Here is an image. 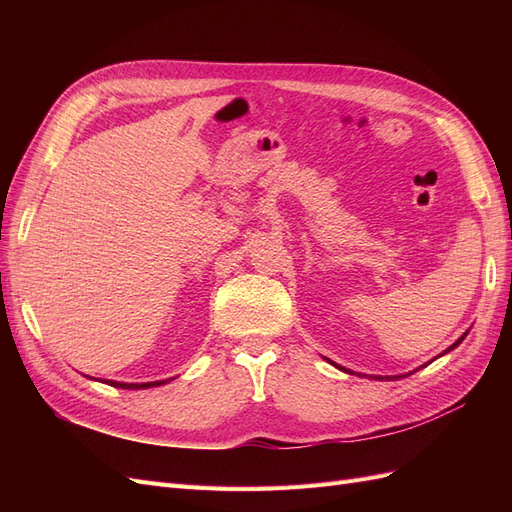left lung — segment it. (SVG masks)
<instances>
[{
    "instance_id": "left-lung-1",
    "label": "left lung",
    "mask_w": 512,
    "mask_h": 512,
    "mask_svg": "<svg viewBox=\"0 0 512 512\" xmlns=\"http://www.w3.org/2000/svg\"><path fill=\"white\" fill-rule=\"evenodd\" d=\"M466 335H468V333H466ZM466 335H463V337H466ZM463 337H459V339H457V342H455V344H453L451 348H448V350H453V348H457V346H459V344L463 342ZM448 350H446V352H448ZM339 369H344V367H339ZM344 371H346V369H344Z\"/></svg>"
}]
</instances>
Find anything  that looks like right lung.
Instances as JSON below:
<instances>
[{"label":"right lung","instance_id":"add662e5","mask_svg":"<svg viewBox=\"0 0 512 512\" xmlns=\"http://www.w3.org/2000/svg\"><path fill=\"white\" fill-rule=\"evenodd\" d=\"M106 384H111V386H117V389H149V386H160V384H164L166 380H158V382H143V384H126V382H115V380H104Z\"/></svg>","mask_w":512,"mask_h":512}]
</instances>
